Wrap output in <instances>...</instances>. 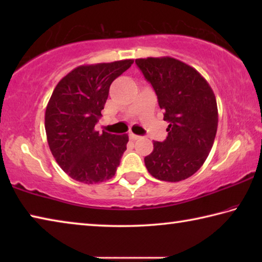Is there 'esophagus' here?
<instances>
[{"label":"esophagus","mask_w":262,"mask_h":262,"mask_svg":"<svg viewBox=\"0 0 262 262\" xmlns=\"http://www.w3.org/2000/svg\"><path fill=\"white\" fill-rule=\"evenodd\" d=\"M129 139H130L132 141H136V140H140L141 136H140V135L133 134V133H129Z\"/></svg>","instance_id":"1"}]
</instances>
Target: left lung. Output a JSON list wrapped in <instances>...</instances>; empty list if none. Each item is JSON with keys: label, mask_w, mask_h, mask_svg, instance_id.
I'll use <instances>...</instances> for the list:
<instances>
[{"label": "left lung", "mask_w": 262, "mask_h": 262, "mask_svg": "<svg viewBox=\"0 0 262 262\" xmlns=\"http://www.w3.org/2000/svg\"><path fill=\"white\" fill-rule=\"evenodd\" d=\"M164 111L167 137L144 158L156 179L177 183L193 176L209 155L219 125L214 92L198 70L173 57L136 59Z\"/></svg>", "instance_id": "left-lung-1"}]
</instances>
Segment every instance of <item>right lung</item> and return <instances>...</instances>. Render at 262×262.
Returning a JSON list of instances; mask_svg holds the SVG:
<instances>
[{
  "mask_svg": "<svg viewBox=\"0 0 262 262\" xmlns=\"http://www.w3.org/2000/svg\"><path fill=\"white\" fill-rule=\"evenodd\" d=\"M134 60L79 66L61 79L45 113L47 142L70 178L97 184L112 178L127 149L128 135L95 130L110 86Z\"/></svg>",
  "mask_w": 262,
  "mask_h": 262,
  "instance_id": "add662e5",
  "label": "right lung"
}]
</instances>
